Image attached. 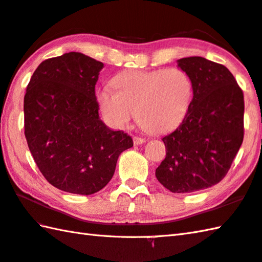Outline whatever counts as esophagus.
Here are the masks:
<instances>
[{"mask_svg": "<svg viewBox=\"0 0 262 262\" xmlns=\"http://www.w3.org/2000/svg\"><path fill=\"white\" fill-rule=\"evenodd\" d=\"M133 141H134V144L135 145H141V144H143V143H145V140L144 138H142V137H134L133 138Z\"/></svg>", "mask_w": 262, "mask_h": 262, "instance_id": "1", "label": "esophagus"}]
</instances>
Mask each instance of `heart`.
Returning <instances> with one entry per match:
<instances>
[{
  "label": "heart",
  "mask_w": 262,
  "mask_h": 262,
  "mask_svg": "<svg viewBox=\"0 0 262 262\" xmlns=\"http://www.w3.org/2000/svg\"><path fill=\"white\" fill-rule=\"evenodd\" d=\"M114 87L100 90L97 103L107 124L119 129L137 115L148 130H171L186 117L193 99L191 77L178 68L127 71L116 77Z\"/></svg>",
  "instance_id": "1"
}]
</instances>
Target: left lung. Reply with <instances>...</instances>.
Wrapping results in <instances>:
<instances>
[{"label": "left lung", "instance_id": "1", "mask_svg": "<svg viewBox=\"0 0 262 262\" xmlns=\"http://www.w3.org/2000/svg\"><path fill=\"white\" fill-rule=\"evenodd\" d=\"M191 77L193 99L182 124L162 138L166 158L156 169L172 193L211 187L226 176L244 136V96L223 64L189 56L177 60Z\"/></svg>", "mask_w": 262, "mask_h": 262}]
</instances>
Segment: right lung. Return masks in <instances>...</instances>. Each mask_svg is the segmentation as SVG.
<instances>
[{
    "label": "right lung",
    "mask_w": 262,
    "mask_h": 262,
    "mask_svg": "<svg viewBox=\"0 0 262 262\" xmlns=\"http://www.w3.org/2000/svg\"><path fill=\"white\" fill-rule=\"evenodd\" d=\"M103 63L69 52L43 61L24 99L25 136L51 185L90 195L111 181L129 135L112 130L99 117L95 85Z\"/></svg>",
    "instance_id": "obj_1"
}]
</instances>
